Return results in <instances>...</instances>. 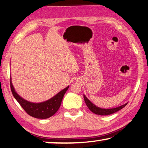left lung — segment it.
I'll return each instance as SVG.
<instances>
[{
  "label": "left lung",
  "instance_id": "obj_1",
  "mask_svg": "<svg viewBox=\"0 0 148 148\" xmlns=\"http://www.w3.org/2000/svg\"><path fill=\"white\" fill-rule=\"evenodd\" d=\"M84 101L86 102V105H87V106L88 107L89 109H90V111H91L93 113L97 114V115H111V114H113L114 113L116 112V111L121 110V109L126 106L127 104V103H126V104L122 105L121 106H119L117 108H114L111 109H102V108L97 107L95 105L93 104V103H92L90 100L84 95Z\"/></svg>",
  "mask_w": 148,
  "mask_h": 148
}]
</instances>
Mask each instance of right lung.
I'll return each instance as SVG.
<instances>
[{
    "label": "right lung",
    "instance_id": "add662e5",
    "mask_svg": "<svg viewBox=\"0 0 148 148\" xmlns=\"http://www.w3.org/2000/svg\"><path fill=\"white\" fill-rule=\"evenodd\" d=\"M10 87L13 97L29 115L37 119H44L49 118L58 111L61 105L63 97L69 88V86L60 91L53 97L40 103H33L27 101L19 96L13 88L11 78Z\"/></svg>",
    "mask_w": 148,
    "mask_h": 148
}]
</instances>
